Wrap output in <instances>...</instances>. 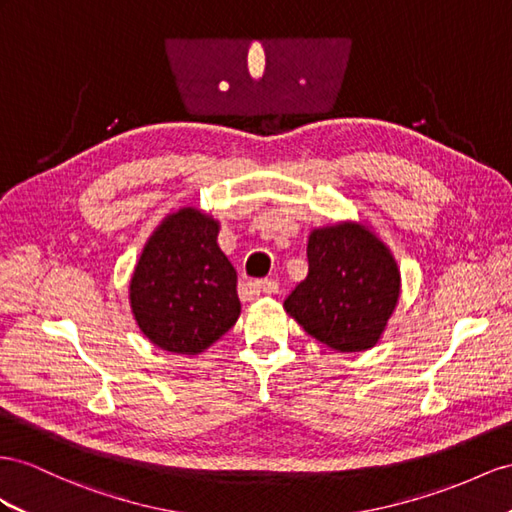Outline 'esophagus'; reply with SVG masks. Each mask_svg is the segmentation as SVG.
<instances>
[{"label":"esophagus","instance_id":"1","mask_svg":"<svg viewBox=\"0 0 512 512\" xmlns=\"http://www.w3.org/2000/svg\"><path fill=\"white\" fill-rule=\"evenodd\" d=\"M255 290L257 292H264V294H277L279 292V283L274 279H261V281H255Z\"/></svg>","mask_w":512,"mask_h":512}]
</instances>
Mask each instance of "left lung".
<instances>
[{"label": "left lung", "instance_id": "8db88e82", "mask_svg": "<svg viewBox=\"0 0 512 512\" xmlns=\"http://www.w3.org/2000/svg\"><path fill=\"white\" fill-rule=\"evenodd\" d=\"M309 272L285 298L303 329L339 352L374 348L400 298V270L387 244L363 222L313 229Z\"/></svg>", "mask_w": 512, "mask_h": 512}]
</instances>
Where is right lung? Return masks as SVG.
<instances>
[{"instance_id": "obj_1", "label": "right lung", "mask_w": 512, "mask_h": 512, "mask_svg": "<svg viewBox=\"0 0 512 512\" xmlns=\"http://www.w3.org/2000/svg\"><path fill=\"white\" fill-rule=\"evenodd\" d=\"M218 231L220 222L209 214L181 207L144 244L129 305L157 348L199 355L238 322V274L220 251Z\"/></svg>"}]
</instances>
